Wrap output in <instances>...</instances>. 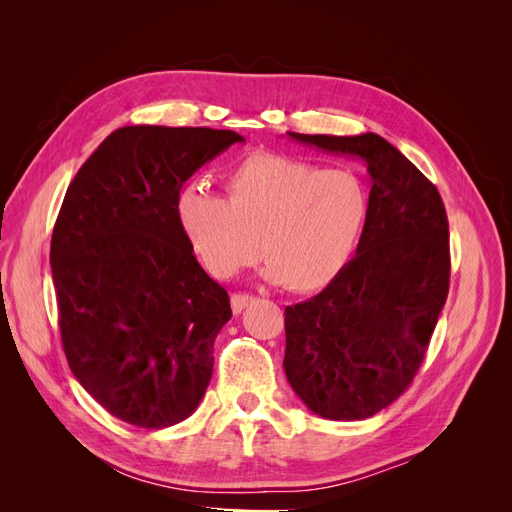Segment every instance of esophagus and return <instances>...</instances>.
<instances>
[{"instance_id":"esophagus-1","label":"esophagus","mask_w":512,"mask_h":512,"mask_svg":"<svg viewBox=\"0 0 512 512\" xmlns=\"http://www.w3.org/2000/svg\"><path fill=\"white\" fill-rule=\"evenodd\" d=\"M252 301H254L252 294H247V292H235V294H232V297H230L232 312H235V314H241L243 309H245L247 305H250Z\"/></svg>"}]
</instances>
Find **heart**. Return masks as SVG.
Wrapping results in <instances>:
<instances>
[{"mask_svg":"<svg viewBox=\"0 0 512 512\" xmlns=\"http://www.w3.org/2000/svg\"><path fill=\"white\" fill-rule=\"evenodd\" d=\"M367 207L365 185L348 168L254 151L226 173L224 198L205 183H188L177 194L175 215L215 277L239 273L262 250L271 280L312 292L329 286L350 262Z\"/></svg>","mask_w":512,"mask_h":512,"instance_id":"obj_1","label":"heart"}]
</instances>
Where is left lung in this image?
Wrapping results in <instances>:
<instances>
[{"instance_id": "1", "label": "left lung", "mask_w": 512, "mask_h": 512, "mask_svg": "<svg viewBox=\"0 0 512 512\" xmlns=\"http://www.w3.org/2000/svg\"><path fill=\"white\" fill-rule=\"evenodd\" d=\"M288 134L361 158L371 177L356 256L316 297L284 312L294 393L322 418L361 421L391 406L425 359L451 280L446 209L436 185L374 132Z\"/></svg>"}]
</instances>
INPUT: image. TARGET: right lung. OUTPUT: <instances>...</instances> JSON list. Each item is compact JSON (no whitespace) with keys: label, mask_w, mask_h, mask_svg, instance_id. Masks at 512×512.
I'll use <instances>...</instances> for the list:
<instances>
[{"label":"right lung","mask_w":512,"mask_h":512,"mask_svg":"<svg viewBox=\"0 0 512 512\" xmlns=\"http://www.w3.org/2000/svg\"><path fill=\"white\" fill-rule=\"evenodd\" d=\"M243 136L126 126L81 166L59 209L51 271L68 365L98 404L145 429L188 418L213 374L228 292L177 224L181 185Z\"/></svg>","instance_id":"add662e5"}]
</instances>
